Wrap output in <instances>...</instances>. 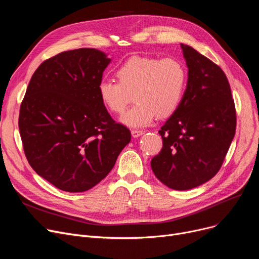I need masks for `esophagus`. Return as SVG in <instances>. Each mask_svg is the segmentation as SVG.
Segmentation results:
<instances>
[{
	"label": "esophagus",
	"mask_w": 259,
	"mask_h": 259,
	"mask_svg": "<svg viewBox=\"0 0 259 259\" xmlns=\"http://www.w3.org/2000/svg\"><path fill=\"white\" fill-rule=\"evenodd\" d=\"M131 134H132L133 138H139V137H141L142 134H144V131L143 130L133 129V130H131Z\"/></svg>",
	"instance_id": "34e87169"
}]
</instances>
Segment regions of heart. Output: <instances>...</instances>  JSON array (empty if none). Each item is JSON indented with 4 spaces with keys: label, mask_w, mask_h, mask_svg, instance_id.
Wrapping results in <instances>:
<instances>
[{
    "label": "heart",
    "mask_w": 259,
    "mask_h": 259,
    "mask_svg": "<svg viewBox=\"0 0 259 259\" xmlns=\"http://www.w3.org/2000/svg\"><path fill=\"white\" fill-rule=\"evenodd\" d=\"M115 75L117 81H100L99 97L109 111L120 114L133 94L137 103L120 117L122 124L130 127H145L157 115H172L184 100L188 80L185 64L174 58L135 56L122 64Z\"/></svg>",
    "instance_id": "1"
}]
</instances>
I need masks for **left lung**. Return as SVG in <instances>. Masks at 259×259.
<instances>
[{"instance_id": "obj_1", "label": "left lung", "mask_w": 259, "mask_h": 259, "mask_svg": "<svg viewBox=\"0 0 259 259\" xmlns=\"http://www.w3.org/2000/svg\"><path fill=\"white\" fill-rule=\"evenodd\" d=\"M188 66L184 100L158 133L160 152L151 159L158 181L174 190L205 184L220 171L236 130V110L220 66L181 44Z\"/></svg>"}]
</instances>
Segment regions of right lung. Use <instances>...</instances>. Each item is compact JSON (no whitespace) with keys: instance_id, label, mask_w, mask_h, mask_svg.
Segmentation results:
<instances>
[{"instance_id":"right-lung-1","label":"right lung","mask_w":259,"mask_h":259,"mask_svg":"<svg viewBox=\"0 0 259 259\" xmlns=\"http://www.w3.org/2000/svg\"><path fill=\"white\" fill-rule=\"evenodd\" d=\"M110 59L98 49L61 52L34 71L19 128L31 168L66 192H84L110 172L131 140L108 113L98 86Z\"/></svg>"}]
</instances>
